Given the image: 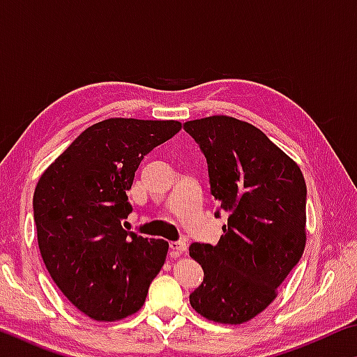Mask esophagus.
<instances>
[{"mask_svg":"<svg viewBox=\"0 0 357 357\" xmlns=\"http://www.w3.org/2000/svg\"><path fill=\"white\" fill-rule=\"evenodd\" d=\"M170 250L173 253H176V255H179V253L187 250V244L184 241H173V243H170Z\"/></svg>","mask_w":357,"mask_h":357,"instance_id":"esophagus-1","label":"esophagus"}]
</instances>
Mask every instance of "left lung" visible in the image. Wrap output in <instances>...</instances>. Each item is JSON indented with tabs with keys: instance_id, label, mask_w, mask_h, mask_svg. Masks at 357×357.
I'll return each mask as SVG.
<instances>
[{
	"instance_id": "left-lung-1",
	"label": "left lung",
	"mask_w": 357,
	"mask_h": 357,
	"mask_svg": "<svg viewBox=\"0 0 357 357\" xmlns=\"http://www.w3.org/2000/svg\"><path fill=\"white\" fill-rule=\"evenodd\" d=\"M206 157L215 217L228 220L217 245L193 243L203 282L190 305L215 323L241 324L275 299L305 247L307 187L301 168L261 130L231 116L184 123Z\"/></svg>"
}]
</instances>
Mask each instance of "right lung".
<instances>
[{
    "mask_svg": "<svg viewBox=\"0 0 357 357\" xmlns=\"http://www.w3.org/2000/svg\"><path fill=\"white\" fill-rule=\"evenodd\" d=\"M179 121L110 118L83 130L42 173L33 197L38 243L53 282L78 310L118 321L142 309L168 243L126 231L130 190L149 151Z\"/></svg>",
    "mask_w": 357,
    "mask_h": 357,
    "instance_id": "1",
    "label": "right lung"
}]
</instances>
